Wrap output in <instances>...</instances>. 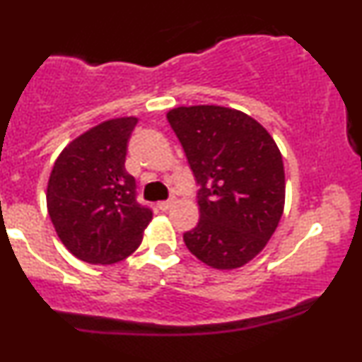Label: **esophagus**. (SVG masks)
<instances>
[{
    "label": "esophagus",
    "instance_id": "34e87169",
    "mask_svg": "<svg viewBox=\"0 0 362 362\" xmlns=\"http://www.w3.org/2000/svg\"><path fill=\"white\" fill-rule=\"evenodd\" d=\"M172 204H173V201H161V202H158V209L160 211H168L170 207H172Z\"/></svg>",
    "mask_w": 362,
    "mask_h": 362
}]
</instances>
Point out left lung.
Instances as JSON below:
<instances>
[{
  "mask_svg": "<svg viewBox=\"0 0 362 362\" xmlns=\"http://www.w3.org/2000/svg\"><path fill=\"white\" fill-rule=\"evenodd\" d=\"M167 119L201 185V218L184 233L187 248L213 269L242 267L264 250L284 211L276 141L250 115L228 107H177Z\"/></svg>",
  "mask_w": 362,
  "mask_h": 362,
  "instance_id": "1",
  "label": "left lung"
}]
</instances>
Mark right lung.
<instances>
[{"instance_id": "1", "label": "right lung", "mask_w": 362, "mask_h": 362, "mask_svg": "<svg viewBox=\"0 0 362 362\" xmlns=\"http://www.w3.org/2000/svg\"><path fill=\"white\" fill-rule=\"evenodd\" d=\"M136 117L110 119L71 141L54 163L47 211L59 240L76 259L110 265L143 242L151 209L136 201L126 170Z\"/></svg>"}]
</instances>
